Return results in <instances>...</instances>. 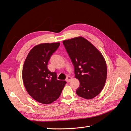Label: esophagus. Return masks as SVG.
<instances>
[{
    "label": "esophagus",
    "instance_id": "1",
    "mask_svg": "<svg viewBox=\"0 0 131 131\" xmlns=\"http://www.w3.org/2000/svg\"><path fill=\"white\" fill-rule=\"evenodd\" d=\"M72 77H70V76H68V77L66 78V81L68 82H70L71 81V80H72Z\"/></svg>",
    "mask_w": 131,
    "mask_h": 131
}]
</instances>
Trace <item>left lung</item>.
I'll list each match as a JSON object with an SVG mask.
<instances>
[{"label":"left lung","mask_w":131,"mask_h":131,"mask_svg":"<svg viewBox=\"0 0 131 131\" xmlns=\"http://www.w3.org/2000/svg\"><path fill=\"white\" fill-rule=\"evenodd\" d=\"M74 67L75 78L80 81L76 93L90 100L103 89L107 75L105 59L96 47L82 37L63 41Z\"/></svg>","instance_id":"1"}]
</instances>
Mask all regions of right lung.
<instances>
[{
    "label": "right lung",
    "mask_w": 131,
    "mask_h": 131,
    "mask_svg": "<svg viewBox=\"0 0 131 131\" xmlns=\"http://www.w3.org/2000/svg\"><path fill=\"white\" fill-rule=\"evenodd\" d=\"M60 45L59 42L45 43L34 46L26 59L22 71L23 81L30 96L42 104H48L59 98L67 83L58 80L47 64Z\"/></svg>",
    "instance_id": "obj_1"
}]
</instances>
